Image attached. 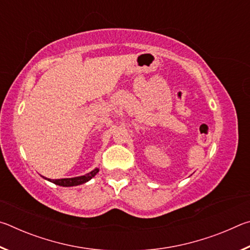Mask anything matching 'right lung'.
<instances>
[{"label": "right lung", "instance_id": "add662e5", "mask_svg": "<svg viewBox=\"0 0 250 250\" xmlns=\"http://www.w3.org/2000/svg\"><path fill=\"white\" fill-rule=\"evenodd\" d=\"M99 172V168H95L94 171H91L90 173H87L83 176H77V177H71V179H61V180H50L48 179V181L53 182L54 184L59 185V186H76V185H80L83 184L88 182L89 180H91L97 173Z\"/></svg>", "mask_w": 250, "mask_h": 250}]
</instances>
